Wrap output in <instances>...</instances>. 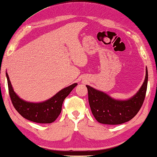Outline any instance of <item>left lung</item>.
I'll use <instances>...</instances> for the list:
<instances>
[{
	"mask_svg": "<svg viewBox=\"0 0 157 157\" xmlns=\"http://www.w3.org/2000/svg\"><path fill=\"white\" fill-rule=\"evenodd\" d=\"M147 68L143 83L132 97L127 100L113 99L104 92L86 86L88 101L94 117L99 123L105 124H120L129 121L139 111L147 91Z\"/></svg>",
	"mask_w": 157,
	"mask_h": 157,
	"instance_id": "left-lung-1",
	"label": "left lung"
}]
</instances>
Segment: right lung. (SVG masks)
<instances>
[{
	"instance_id": "add662e5",
	"label": "right lung",
	"mask_w": 157,
	"mask_h": 157,
	"mask_svg": "<svg viewBox=\"0 0 157 157\" xmlns=\"http://www.w3.org/2000/svg\"><path fill=\"white\" fill-rule=\"evenodd\" d=\"M6 77L10 97L15 109L26 120L42 124H48L57 119L61 113L64 100L77 86V83H74L61 90L47 101L33 103L21 99L14 91L7 72Z\"/></svg>"
}]
</instances>
